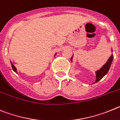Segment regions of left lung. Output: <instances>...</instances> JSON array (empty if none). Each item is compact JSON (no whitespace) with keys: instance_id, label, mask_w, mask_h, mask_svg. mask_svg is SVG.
Listing matches in <instances>:
<instances>
[{"instance_id":"obj_1","label":"left lung","mask_w":120,"mask_h":120,"mask_svg":"<svg viewBox=\"0 0 120 120\" xmlns=\"http://www.w3.org/2000/svg\"><path fill=\"white\" fill-rule=\"evenodd\" d=\"M73 57V56H72ZM72 57H71V61H72ZM113 58H114V56L113 54H112L111 56L109 59L108 60L107 62L105 64L102 66V68H100V69L98 70V71H96V80L95 81L94 83L98 82L99 80H100L105 75H106V73L108 72L109 70L110 69V67H111V63H112V61L113 60Z\"/></svg>"}]
</instances>
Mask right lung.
I'll return each instance as SVG.
<instances>
[{"mask_svg":"<svg viewBox=\"0 0 120 120\" xmlns=\"http://www.w3.org/2000/svg\"><path fill=\"white\" fill-rule=\"evenodd\" d=\"M11 66H12V69H13V71H14V72H15L16 73H17V69H16V68L15 67V66L14 65V64H12V63L11 62Z\"/></svg>","mask_w":120,"mask_h":120,"instance_id":"right-lung-1","label":"right lung"}]
</instances>
